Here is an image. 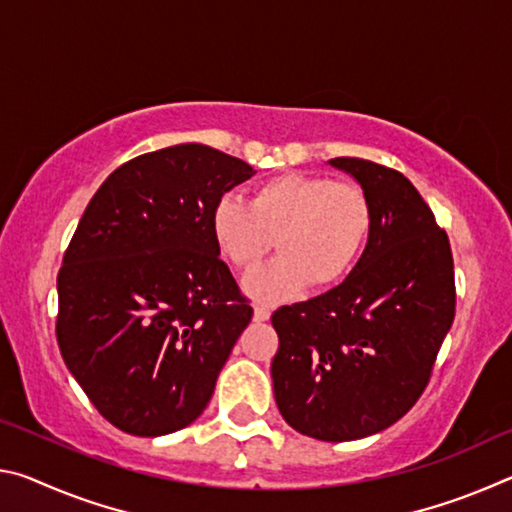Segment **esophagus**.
I'll list each match as a JSON object with an SVG mask.
<instances>
[{
    "label": "esophagus",
    "mask_w": 512,
    "mask_h": 512,
    "mask_svg": "<svg viewBox=\"0 0 512 512\" xmlns=\"http://www.w3.org/2000/svg\"><path fill=\"white\" fill-rule=\"evenodd\" d=\"M271 318V309H268L266 305H257L255 307V320L257 323H264V320Z\"/></svg>",
    "instance_id": "1"
}]
</instances>
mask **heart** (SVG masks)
<instances>
[{"mask_svg": "<svg viewBox=\"0 0 512 512\" xmlns=\"http://www.w3.org/2000/svg\"><path fill=\"white\" fill-rule=\"evenodd\" d=\"M372 228L366 192L311 173H280L259 185L250 205L223 196L212 210V235L228 262L250 271L277 241L282 255L246 277L255 300L280 302L311 282L332 287L357 264Z\"/></svg>", "mask_w": 512, "mask_h": 512, "instance_id": "heart-1", "label": "heart"}]
</instances>
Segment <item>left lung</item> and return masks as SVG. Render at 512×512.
Here are the masks:
<instances>
[{
    "instance_id": "8db88e82",
    "label": "left lung",
    "mask_w": 512,
    "mask_h": 512,
    "mask_svg": "<svg viewBox=\"0 0 512 512\" xmlns=\"http://www.w3.org/2000/svg\"><path fill=\"white\" fill-rule=\"evenodd\" d=\"M329 164L357 178L372 228L339 287L271 323L273 393L293 429L345 443L391 427L427 388L456 311L447 232L400 171L361 158Z\"/></svg>"
}]
</instances>
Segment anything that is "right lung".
Wrapping results in <instances>:
<instances>
[{
    "mask_svg": "<svg viewBox=\"0 0 512 512\" xmlns=\"http://www.w3.org/2000/svg\"><path fill=\"white\" fill-rule=\"evenodd\" d=\"M205 144L137 155L85 207L58 271L56 339L117 429L155 438L192 424L253 307L212 235V210L253 176Z\"/></svg>",
    "mask_w": 512,
    "mask_h": 512,
    "instance_id": "add662e5",
    "label": "right lung"
}]
</instances>
